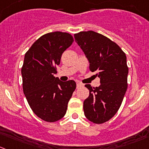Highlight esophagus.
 Here are the masks:
<instances>
[{"label":"esophagus","mask_w":149,"mask_h":149,"mask_svg":"<svg viewBox=\"0 0 149 149\" xmlns=\"http://www.w3.org/2000/svg\"><path fill=\"white\" fill-rule=\"evenodd\" d=\"M81 86H83V85H82L81 83H77V88H80V87H81Z\"/></svg>","instance_id":"esophagus-1"}]
</instances>
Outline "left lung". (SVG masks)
<instances>
[{
    "label": "left lung",
    "instance_id": "left-lung-1",
    "mask_svg": "<svg viewBox=\"0 0 149 149\" xmlns=\"http://www.w3.org/2000/svg\"><path fill=\"white\" fill-rule=\"evenodd\" d=\"M89 62V69L97 72L100 86L86 84L89 96L83 102L86 118L94 124H102L115 116L127 89L129 69L127 56L117 44L93 31L74 35Z\"/></svg>",
    "mask_w": 149,
    "mask_h": 149
}]
</instances>
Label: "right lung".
<instances>
[{"label": "right lung", "mask_w": 149, "mask_h": 149, "mask_svg": "<svg viewBox=\"0 0 149 149\" xmlns=\"http://www.w3.org/2000/svg\"><path fill=\"white\" fill-rule=\"evenodd\" d=\"M71 34L52 32L37 39L27 51L21 73L24 94L33 113L47 122L65 116L76 83L54 77L63 52L73 42Z\"/></svg>", "instance_id": "1"}]
</instances>
